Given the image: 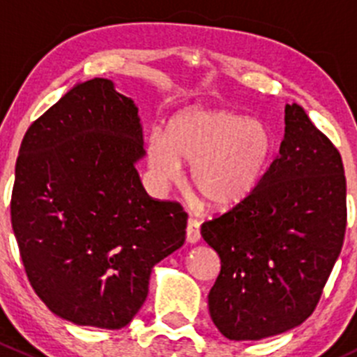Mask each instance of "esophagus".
I'll list each match as a JSON object with an SVG mask.
<instances>
[{"label": "esophagus", "instance_id": "obj_1", "mask_svg": "<svg viewBox=\"0 0 357 357\" xmlns=\"http://www.w3.org/2000/svg\"><path fill=\"white\" fill-rule=\"evenodd\" d=\"M200 240V222L195 218L188 219V225H186V242L188 243H197Z\"/></svg>", "mask_w": 357, "mask_h": 357}]
</instances>
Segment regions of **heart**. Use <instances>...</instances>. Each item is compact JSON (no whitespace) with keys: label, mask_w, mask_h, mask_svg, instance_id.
I'll list each match as a JSON object with an SVG mask.
<instances>
[{"label":"heart","mask_w":357,"mask_h":357,"mask_svg":"<svg viewBox=\"0 0 357 357\" xmlns=\"http://www.w3.org/2000/svg\"><path fill=\"white\" fill-rule=\"evenodd\" d=\"M275 146L264 122L228 110H190L172 119L164 138L150 136L146 160L160 186L179 181L181 164L192 165L193 190L212 208L228 211L257 192Z\"/></svg>","instance_id":"obj_1"}]
</instances>
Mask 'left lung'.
<instances>
[{"instance_id":"1","label":"left lung","mask_w":357,"mask_h":357,"mask_svg":"<svg viewBox=\"0 0 357 357\" xmlns=\"http://www.w3.org/2000/svg\"><path fill=\"white\" fill-rule=\"evenodd\" d=\"M347 226L337 146L297 103L257 192L208 219L202 236L221 259L208 312L229 340H259L304 323L318 305Z\"/></svg>"}]
</instances>
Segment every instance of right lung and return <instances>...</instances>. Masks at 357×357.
<instances>
[{"label":"right lung","mask_w":357,"mask_h":357,"mask_svg":"<svg viewBox=\"0 0 357 357\" xmlns=\"http://www.w3.org/2000/svg\"><path fill=\"white\" fill-rule=\"evenodd\" d=\"M138 109L95 77L25 132L10 214L25 275L52 312L119 330L149 295L152 268L185 243L181 204L149 197Z\"/></svg>","instance_id":"1"}]
</instances>
